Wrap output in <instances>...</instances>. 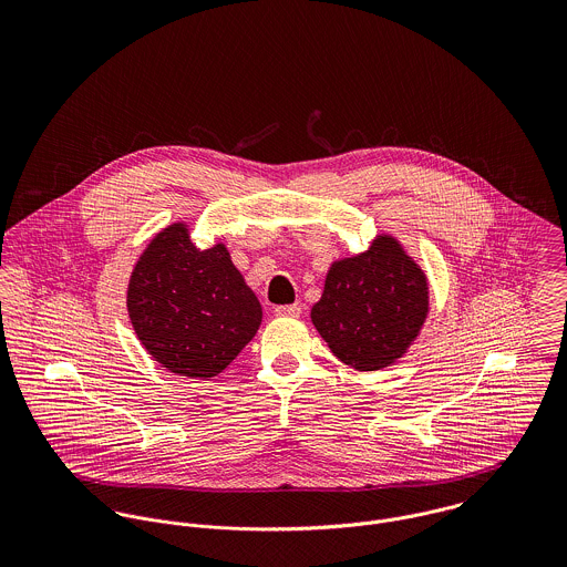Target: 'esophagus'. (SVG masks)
<instances>
[{
	"label": "esophagus",
	"instance_id": "esophagus-1",
	"mask_svg": "<svg viewBox=\"0 0 567 567\" xmlns=\"http://www.w3.org/2000/svg\"><path fill=\"white\" fill-rule=\"evenodd\" d=\"M275 315L277 317H299L301 315V306H297V303H292V306H277L275 308Z\"/></svg>",
	"mask_w": 567,
	"mask_h": 567
}]
</instances>
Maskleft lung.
<instances>
[{"instance_id":"8db88e82","label":"left lung","mask_w":567,"mask_h":567,"mask_svg":"<svg viewBox=\"0 0 567 567\" xmlns=\"http://www.w3.org/2000/svg\"><path fill=\"white\" fill-rule=\"evenodd\" d=\"M427 317V281L391 236L333 261L312 323L344 364L378 371L402 358Z\"/></svg>"}]
</instances>
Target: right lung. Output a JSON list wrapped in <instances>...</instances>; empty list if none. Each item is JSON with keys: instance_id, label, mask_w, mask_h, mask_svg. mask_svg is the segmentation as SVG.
Masks as SVG:
<instances>
[{"instance_id": "1", "label": "right lung", "mask_w": 567, "mask_h": 567, "mask_svg": "<svg viewBox=\"0 0 567 567\" xmlns=\"http://www.w3.org/2000/svg\"><path fill=\"white\" fill-rule=\"evenodd\" d=\"M126 303L146 351L185 378L225 371L261 323V306L225 244L200 250L181 223L148 244Z\"/></svg>"}]
</instances>
